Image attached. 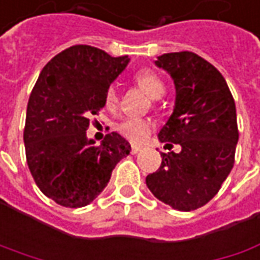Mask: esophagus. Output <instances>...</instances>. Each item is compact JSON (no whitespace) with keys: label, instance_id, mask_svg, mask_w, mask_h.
Wrapping results in <instances>:
<instances>
[{"label":"esophagus","instance_id":"1","mask_svg":"<svg viewBox=\"0 0 260 260\" xmlns=\"http://www.w3.org/2000/svg\"><path fill=\"white\" fill-rule=\"evenodd\" d=\"M142 150V147H140V145H132L131 147V152L132 154H137V152H140Z\"/></svg>","mask_w":260,"mask_h":260}]
</instances>
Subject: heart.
<instances>
[{
	"label": "heart",
	"mask_w": 260,
	"mask_h": 260,
	"mask_svg": "<svg viewBox=\"0 0 260 260\" xmlns=\"http://www.w3.org/2000/svg\"><path fill=\"white\" fill-rule=\"evenodd\" d=\"M135 84L147 93L151 99H160L166 91V84L163 78L151 70H141L134 77ZM119 103L118 88L115 85H109L105 93V106L109 110L116 109ZM118 132L132 142H144L151 134V120L144 118H126L118 125Z\"/></svg>",
	"instance_id": "1"
}]
</instances>
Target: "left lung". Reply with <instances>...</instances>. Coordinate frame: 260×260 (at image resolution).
<instances>
[{"instance_id": "1", "label": "left lung", "mask_w": 260, "mask_h": 260, "mask_svg": "<svg viewBox=\"0 0 260 260\" xmlns=\"http://www.w3.org/2000/svg\"><path fill=\"white\" fill-rule=\"evenodd\" d=\"M155 65L173 78L176 102L158 140L179 144L161 152V166L147 176L152 195L179 211L208 204L234 166L239 141L236 105L221 73L193 52L164 53Z\"/></svg>"}]
</instances>
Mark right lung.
<instances>
[{
    "mask_svg": "<svg viewBox=\"0 0 260 260\" xmlns=\"http://www.w3.org/2000/svg\"><path fill=\"white\" fill-rule=\"evenodd\" d=\"M128 62V56L75 45L45 65L31 90L23 135L26 160L38 187L62 207L93 202L129 154V142L118 132L108 134L100 145L85 134L90 118L105 106L108 87Z\"/></svg>",
    "mask_w": 260,
    "mask_h": 260,
    "instance_id": "obj_1",
    "label": "right lung"
}]
</instances>
